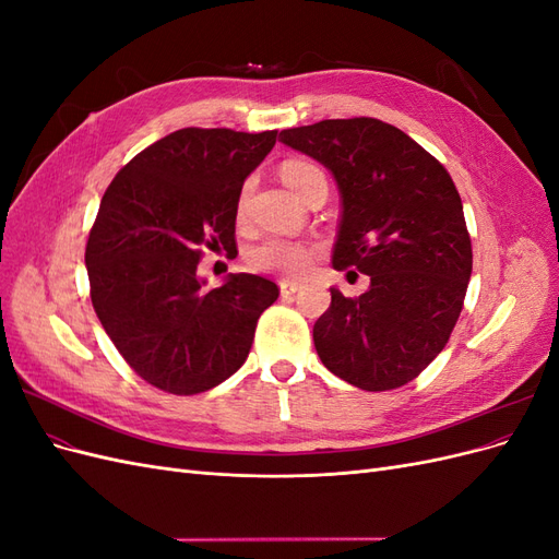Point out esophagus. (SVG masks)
I'll return each mask as SVG.
<instances>
[{"label":"esophagus","instance_id":"1","mask_svg":"<svg viewBox=\"0 0 559 559\" xmlns=\"http://www.w3.org/2000/svg\"><path fill=\"white\" fill-rule=\"evenodd\" d=\"M298 289H300V284H298V282H289V280H282V282H280V292H282V296H294Z\"/></svg>","mask_w":559,"mask_h":559}]
</instances>
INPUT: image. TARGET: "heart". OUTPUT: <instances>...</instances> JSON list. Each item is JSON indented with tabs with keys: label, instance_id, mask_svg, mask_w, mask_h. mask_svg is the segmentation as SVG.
I'll use <instances>...</instances> for the list:
<instances>
[{
	"label": "heart",
	"instance_id": "obj_1",
	"mask_svg": "<svg viewBox=\"0 0 559 559\" xmlns=\"http://www.w3.org/2000/svg\"><path fill=\"white\" fill-rule=\"evenodd\" d=\"M319 177H324V173L310 160H300L292 158L282 165V179L292 186V189L302 198L306 191L310 189V183ZM326 179V177H324ZM249 198V186H245V191L240 195L238 210L240 214L245 212ZM319 249L310 242H300V240H286V238H267L259 242L257 247H251L247 259L249 265L261 270V273L267 275H277L284 280H300L310 273V267L317 261Z\"/></svg>",
	"mask_w": 559,
	"mask_h": 559
}]
</instances>
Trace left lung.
I'll return each instance as SVG.
<instances>
[{
    "label": "left lung",
    "mask_w": 559,
    "mask_h": 559,
    "mask_svg": "<svg viewBox=\"0 0 559 559\" xmlns=\"http://www.w3.org/2000/svg\"><path fill=\"white\" fill-rule=\"evenodd\" d=\"M280 140L333 173L343 195L333 265L370 277L359 298L331 289L312 331L321 364L366 392L408 384L464 308L473 249L460 191L441 160L378 118H329Z\"/></svg>",
    "instance_id": "obj_1"
}]
</instances>
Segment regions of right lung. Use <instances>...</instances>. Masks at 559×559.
I'll return each instance as SVG.
<instances>
[{
  "mask_svg": "<svg viewBox=\"0 0 559 559\" xmlns=\"http://www.w3.org/2000/svg\"><path fill=\"white\" fill-rule=\"evenodd\" d=\"M277 130L181 128L126 163L99 202L86 242L91 300L126 364L151 386L193 396L238 370L275 282L230 275L202 292L205 249H235L247 175Z\"/></svg>",
  "mask_w": 559,
  "mask_h": 559,
  "instance_id": "obj_1",
  "label": "right lung"
}]
</instances>
